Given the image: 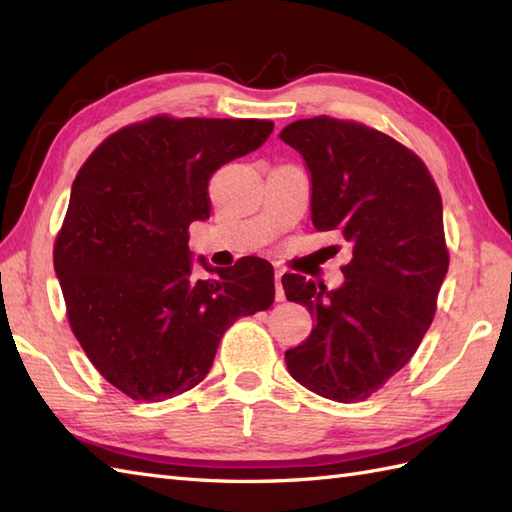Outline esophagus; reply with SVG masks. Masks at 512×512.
<instances>
[{
	"mask_svg": "<svg viewBox=\"0 0 512 512\" xmlns=\"http://www.w3.org/2000/svg\"><path fill=\"white\" fill-rule=\"evenodd\" d=\"M276 300L278 302H282L285 300V289H282V282H280V278H282V271L280 269H276Z\"/></svg>",
	"mask_w": 512,
	"mask_h": 512,
	"instance_id": "esophagus-1",
	"label": "esophagus"
}]
</instances>
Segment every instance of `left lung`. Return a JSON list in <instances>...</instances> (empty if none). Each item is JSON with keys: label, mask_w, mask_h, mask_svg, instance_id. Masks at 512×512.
<instances>
[{"label": "left lung", "mask_w": 512, "mask_h": 512, "mask_svg": "<svg viewBox=\"0 0 512 512\" xmlns=\"http://www.w3.org/2000/svg\"><path fill=\"white\" fill-rule=\"evenodd\" d=\"M280 140L309 168L315 230H339L352 249L339 289L282 276L287 300L315 320L285 352L287 368L324 399L363 401L412 359L434 320L449 269L440 192L416 153L361 122L298 120Z\"/></svg>", "instance_id": "obj_1"}]
</instances>
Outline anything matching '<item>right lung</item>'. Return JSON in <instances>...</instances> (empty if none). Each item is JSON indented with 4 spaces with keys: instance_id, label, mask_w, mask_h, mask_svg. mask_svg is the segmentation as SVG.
I'll use <instances>...</instances> for the list:
<instances>
[{
    "instance_id": "obj_1",
    "label": "right lung",
    "mask_w": 512,
    "mask_h": 512,
    "mask_svg": "<svg viewBox=\"0 0 512 512\" xmlns=\"http://www.w3.org/2000/svg\"><path fill=\"white\" fill-rule=\"evenodd\" d=\"M271 120L155 116L87 157L54 243L67 320L113 388L164 401L206 379L223 333L274 304V267L245 256L192 276L188 227L210 219L208 181L256 151Z\"/></svg>"
}]
</instances>
